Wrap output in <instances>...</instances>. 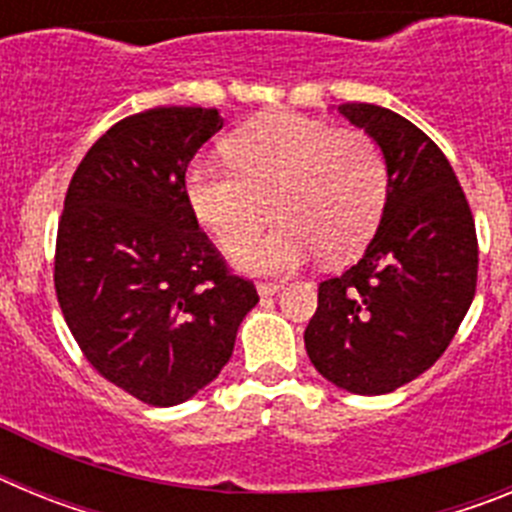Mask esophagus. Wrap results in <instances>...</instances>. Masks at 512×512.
Returning a JSON list of instances; mask_svg holds the SVG:
<instances>
[{
	"mask_svg": "<svg viewBox=\"0 0 512 512\" xmlns=\"http://www.w3.org/2000/svg\"><path fill=\"white\" fill-rule=\"evenodd\" d=\"M279 289H282V284H279V282H259V284H256V292H259L261 297L277 295Z\"/></svg>",
	"mask_w": 512,
	"mask_h": 512,
	"instance_id": "esophagus-1",
	"label": "esophagus"
}]
</instances>
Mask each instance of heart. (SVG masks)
Returning a JSON list of instances; mask_svg holds the SVG:
<instances>
[{
    "mask_svg": "<svg viewBox=\"0 0 512 512\" xmlns=\"http://www.w3.org/2000/svg\"><path fill=\"white\" fill-rule=\"evenodd\" d=\"M230 166L194 164L187 197L223 251H237L263 227L275 202L283 223L235 261L251 274H287L323 253L328 264L354 259L382 223L390 169L364 130H336L315 117L274 112L235 130Z\"/></svg>",
    "mask_w": 512,
    "mask_h": 512,
    "instance_id": "heart-1",
    "label": "heart"
}]
</instances>
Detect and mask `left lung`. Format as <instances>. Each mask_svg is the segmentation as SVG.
I'll list each match as a JSON object with an SVG mask.
<instances>
[{"mask_svg": "<svg viewBox=\"0 0 512 512\" xmlns=\"http://www.w3.org/2000/svg\"><path fill=\"white\" fill-rule=\"evenodd\" d=\"M338 112L372 135L390 169L382 223L359 264L318 287L305 330L312 366L354 395H387L431 369L477 289V230L449 158L377 104Z\"/></svg>", "mask_w": 512, "mask_h": 512, "instance_id": "1", "label": "left lung"}]
</instances>
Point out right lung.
<instances>
[{
    "label": "right lung",
    "mask_w": 512,
    "mask_h": 512,
    "mask_svg": "<svg viewBox=\"0 0 512 512\" xmlns=\"http://www.w3.org/2000/svg\"><path fill=\"white\" fill-rule=\"evenodd\" d=\"M217 110L153 107L81 158L56 238V297L89 364L146 405L194 397L228 364L259 302L197 225L187 166Z\"/></svg>",
    "instance_id": "obj_1"
}]
</instances>
